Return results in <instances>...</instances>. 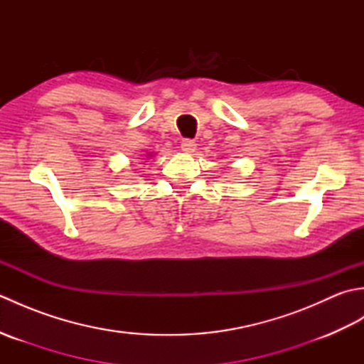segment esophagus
Returning <instances> with one entry per match:
<instances>
[{
  "instance_id": "esophagus-1",
  "label": "esophagus",
  "mask_w": 364,
  "mask_h": 364,
  "mask_svg": "<svg viewBox=\"0 0 364 364\" xmlns=\"http://www.w3.org/2000/svg\"><path fill=\"white\" fill-rule=\"evenodd\" d=\"M197 149V144L196 141H192V139H183L181 141V150L184 153H192Z\"/></svg>"
}]
</instances>
